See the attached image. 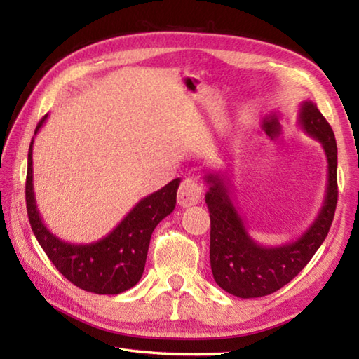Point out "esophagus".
<instances>
[{"mask_svg": "<svg viewBox=\"0 0 359 359\" xmlns=\"http://www.w3.org/2000/svg\"><path fill=\"white\" fill-rule=\"evenodd\" d=\"M203 198V188L194 179H185L180 184L177 201L182 208H190V205L198 204Z\"/></svg>", "mask_w": 359, "mask_h": 359, "instance_id": "34e87169", "label": "esophagus"}]
</instances>
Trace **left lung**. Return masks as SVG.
<instances>
[{
    "label": "left lung",
    "mask_w": 359,
    "mask_h": 359,
    "mask_svg": "<svg viewBox=\"0 0 359 359\" xmlns=\"http://www.w3.org/2000/svg\"><path fill=\"white\" fill-rule=\"evenodd\" d=\"M302 130L323 145L327 185L323 208L299 239L278 247L255 242L229 198L223 175L208 174L205 204L210 214V267L217 285L238 297H261L280 290L299 274L330 233L337 205V144L332 128L312 101L299 111Z\"/></svg>",
    "instance_id": "1"
}]
</instances>
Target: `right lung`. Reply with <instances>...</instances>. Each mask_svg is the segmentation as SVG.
<instances>
[{"label": "right lung", "mask_w": 359, "mask_h": 359, "mask_svg": "<svg viewBox=\"0 0 359 359\" xmlns=\"http://www.w3.org/2000/svg\"><path fill=\"white\" fill-rule=\"evenodd\" d=\"M47 115L36 126L44 125ZM33 141L28 150L27 212L32 229L48 259L71 283L96 294H120L141 280L150 238L156 224L175 208L180 179L141 199L112 233L92 244H69L46 228L33 191Z\"/></svg>", "instance_id": "1"}]
</instances>
